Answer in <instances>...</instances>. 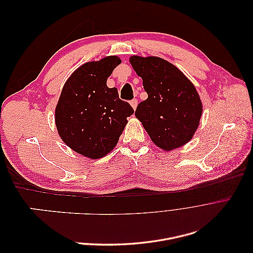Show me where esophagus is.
I'll list each match as a JSON object with an SVG mask.
<instances>
[{
    "mask_svg": "<svg viewBox=\"0 0 253 253\" xmlns=\"http://www.w3.org/2000/svg\"><path fill=\"white\" fill-rule=\"evenodd\" d=\"M137 104H138V100H137L136 98H134L133 100H131V105H132V108H133L134 110H136V108H137Z\"/></svg>",
    "mask_w": 253,
    "mask_h": 253,
    "instance_id": "1",
    "label": "esophagus"
}]
</instances>
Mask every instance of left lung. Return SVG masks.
<instances>
[{
  "mask_svg": "<svg viewBox=\"0 0 253 253\" xmlns=\"http://www.w3.org/2000/svg\"><path fill=\"white\" fill-rule=\"evenodd\" d=\"M129 62L142 78L148 94L135 115L152 141L167 151L190 141L203 112L193 84L177 67L162 58L133 56Z\"/></svg>",
  "mask_w": 253,
  "mask_h": 253,
  "instance_id": "obj_1",
  "label": "left lung"
}]
</instances>
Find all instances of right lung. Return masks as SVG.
I'll list each match as a JSON object with an SVG mask.
<instances>
[{
    "mask_svg": "<svg viewBox=\"0 0 253 253\" xmlns=\"http://www.w3.org/2000/svg\"><path fill=\"white\" fill-rule=\"evenodd\" d=\"M121 63L116 56L87 62L76 70L61 93L56 126L62 140L75 152L91 159L103 157L117 144L134 110L121 100L106 80Z\"/></svg>",
    "mask_w": 253,
    "mask_h": 253,
    "instance_id": "right-lung-1",
    "label": "right lung"
}]
</instances>
